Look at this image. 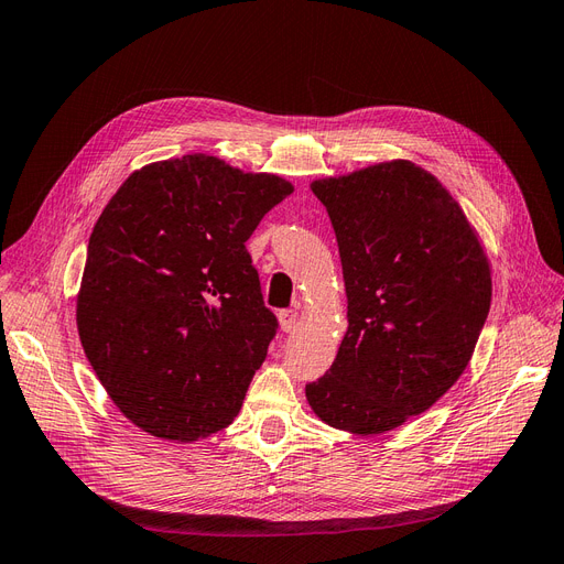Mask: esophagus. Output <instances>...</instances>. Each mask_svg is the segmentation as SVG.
Masks as SVG:
<instances>
[{
    "label": "esophagus",
    "mask_w": 564,
    "mask_h": 564,
    "mask_svg": "<svg viewBox=\"0 0 564 564\" xmlns=\"http://www.w3.org/2000/svg\"><path fill=\"white\" fill-rule=\"evenodd\" d=\"M278 322H280L282 332H294L296 324H299V313L296 311H282L278 315Z\"/></svg>",
    "instance_id": "obj_1"
}]
</instances>
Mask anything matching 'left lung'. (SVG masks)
<instances>
[{
  "mask_svg": "<svg viewBox=\"0 0 564 564\" xmlns=\"http://www.w3.org/2000/svg\"><path fill=\"white\" fill-rule=\"evenodd\" d=\"M311 191L336 232L348 332L305 400L336 431H395L466 371L491 303L487 251L447 187L409 160Z\"/></svg>",
  "mask_w": 564,
  "mask_h": 564,
  "instance_id": "left-lung-1",
  "label": "left lung"
}]
</instances>
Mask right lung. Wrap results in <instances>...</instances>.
<instances>
[{
	"instance_id": "right-lung-1",
	"label": "right lung",
	"mask_w": 564,
	"mask_h": 564,
	"mask_svg": "<svg viewBox=\"0 0 564 564\" xmlns=\"http://www.w3.org/2000/svg\"><path fill=\"white\" fill-rule=\"evenodd\" d=\"M292 193L282 176L193 152L135 169L98 216L77 332L141 431L195 442L240 414L278 329L245 242Z\"/></svg>"
}]
</instances>
